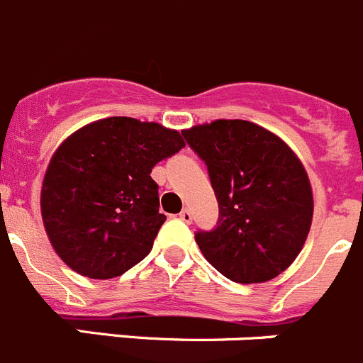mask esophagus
Segmentation results:
<instances>
[{
	"label": "esophagus",
	"mask_w": 363,
	"mask_h": 363,
	"mask_svg": "<svg viewBox=\"0 0 363 363\" xmlns=\"http://www.w3.org/2000/svg\"><path fill=\"white\" fill-rule=\"evenodd\" d=\"M179 218H181L182 222H186V224H191V220H194V217H191V211L189 210H182L181 213H179Z\"/></svg>",
	"instance_id": "obj_1"
}]
</instances>
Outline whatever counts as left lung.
Listing matches in <instances>:
<instances>
[{
	"label": "left lung",
	"instance_id": "left-lung-1",
	"mask_svg": "<svg viewBox=\"0 0 363 363\" xmlns=\"http://www.w3.org/2000/svg\"><path fill=\"white\" fill-rule=\"evenodd\" d=\"M204 161L218 202L217 226L195 233L206 260L226 279H275L302 250L313 218L308 174L275 133L240 119L182 132Z\"/></svg>",
	"mask_w": 363,
	"mask_h": 363
}]
</instances>
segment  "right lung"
<instances>
[{
	"label": "right lung",
	"instance_id": "add662e5",
	"mask_svg": "<svg viewBox=\"0 0 363 363\" xmlns=\"http://www.w3.org/2000/svg\"><path fill=\"white\" fill-rule=\"evenodd\" d=\"M182 148L179 132L132 117H108L72 133L41 188L45 230L61 260L101 280L141 262L166 220L150 174Z\"/></svg>",
	"mask_w": 363,
	"mask_h": 363
}]
</instances>
